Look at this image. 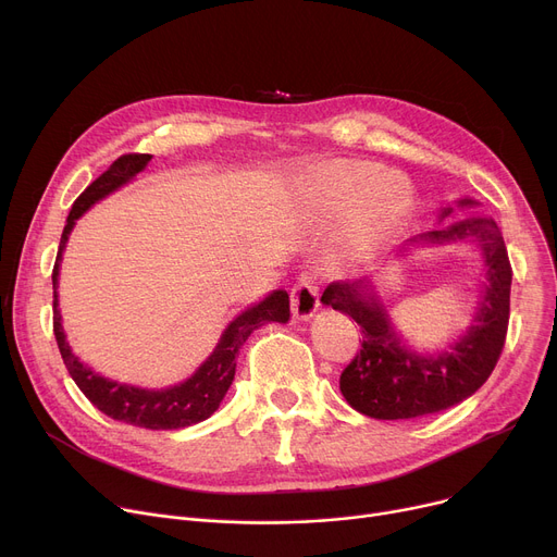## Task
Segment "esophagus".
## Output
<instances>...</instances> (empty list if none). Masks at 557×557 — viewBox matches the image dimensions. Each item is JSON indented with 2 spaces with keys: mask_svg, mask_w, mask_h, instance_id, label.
I'll list each match as a JSON object with an SVG mask.
<instances>
[{
  "mask_svg": "<svg viewBox=\"0 0 557 557\" xmlns=\"http://www.w3.org/2000/svg\"><path fill=\"white\" fill-rule=\"evenodd\" d=\"M318 309V284L311 275H300V280L290 288V311L296 318L307 320Z\"/></svg>",
  "mask_w": 557,
  "mask_h": 557,
  "instance_id": "obj_1",
  "label": "esophagus"
}]
</instances>
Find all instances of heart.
Wrapping results in <instances>:
<instances>
[{
  "label": "heart",
  "mask_w": 557,
  "mask_h": 557,
  "mask_svg": "<svg viewBox=\"0 0 557 557\" xmlns=\"http://www.w3.org/2000/svg\"><path fill=\"white\" fill-rule=\"evenodd\" d=\"M376 164L336 160L311 175V196L325 212L338 214L349 201L343 244L349 252H368L384 246L411 210V191L393 178L379 175Z\"/></svg>",
  "instance_id": "heart-1"
}]
</instances>
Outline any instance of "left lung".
I'll return each mask as SVG.
<instances>
[{
	"label": "left lung",
	"mask_w": 557,
	"mask_h": 557,
	"mask_svg": "<svg viewBox=\"0 0 557 557\" xmlns=\"http://www.w3.org/2000/svg\"><path fill=\"white\" fill-rule=\"evenodd\" d=\"M467 237L479 239L483 248L487 284L470 332L451 352L437 357L408 352L395 336L384 305L368 288V280H338L325 288L320 300L352 315L361 327V349L341 372V393L359 413L376 420L420 418L445 411L487 382L504 352L510 318L512 267L502 230L490 216H479L426 232L420 239L443 244Z\"/></svg>",
	"instance_id": "8db88e82"
}]
</instances>
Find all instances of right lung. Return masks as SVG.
Here are the masks:
<instances>
[{"mask_svg":"<svg viewBox=\"0 0 557 557\" xmlns=\"http://www.w3.org/2000/svg\"><path fill=\"white\" fill-rule=\"evenodd\" d=\"M149 153H126L116 158L99 178L87 187L72 205V212L67 216L61 246H58L55 263H53V334L58 349H61V357L65 361V368L70 370L72 379L81 393L90 399L101 413H106L112 420H120L133 426L151 429V431H169V429H183L191 426L196 422L208 420L225 397L237 361L234 357L239 355V347L246 343V338L267 323H286L290 315L288 307V294L286 290H275L267 300L246 309L239 318H234L230 327L223 332L216 349L212 357L205 361L191 379L185 384L173 386L166 391H141L126 384L110 382V379L99 376L90 368H85L74 355L65 341L63 327H61V313H58V296H55V284H58V263H61L63 248L67 244L70 232L76 223V219L90 208L92 202L108 196L116 187H122L131 178L149 164Z\"/></svg>","mask_w":557,"mask_h":557,"instance_id":"right-lung-1","label":"right lung"}]
</instances>
